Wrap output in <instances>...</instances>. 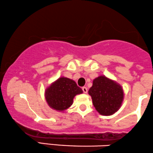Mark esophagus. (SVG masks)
<instances>
[{"label": "esophagus", "instance_id": "1", "mask_svg": "<svg viewBox=\"0 0 153 153\" xmlns=\"http://www.w3.org/2000/svg\"><path fill=\"white\" fill-rule=\"evenodd\" d=\"M82 90H83L84 93H87V88L86 87H82Z\"/></svg>", "mask_w": 153, "mask_h": 153}]
</instances>
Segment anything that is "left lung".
Segmentation results:
<instances>
[{
    "label": "left lung",
    "instance_id": "left-lung-1",
    "mask_svg": "<svg viewBox=\"0 0 153 153\" xmlns=\"http://www.w3.org/2000/svg\"><path fill=\"white\" fill-rule=\"evenodd\" d=\"M89 94L96 110L105 116L114 114L120 108L124 99L123 87L105 76H100L93 80Z\"/></svg>",
    "mask_w": 153,
    "mask_h": 153
}]
</instances>
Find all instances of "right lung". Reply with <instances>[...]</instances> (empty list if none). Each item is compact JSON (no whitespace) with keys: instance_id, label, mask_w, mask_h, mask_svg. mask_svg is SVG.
<instances>
[{"instance_id":"obj_1","label":"right lung","mask_w":153,"mask_h":153,"mask_svg":"<svg viewBox=\"0 0 153 153\" xmlns=\"http://www.w3.org/2000/svg\"><path fill=\"white\" fill-rule=\"evenodd\" d=\"M83 92L76 82L66 77H60L45 91V98L51 108L55 110H66L73 104L74 97Z\"/></svg>"}]
</instances>
